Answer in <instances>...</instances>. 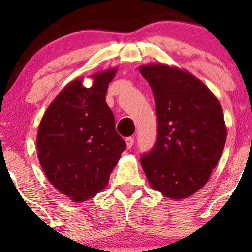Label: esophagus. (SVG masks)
Here are the masks:
<instances>
[{"label":"esophagus","mask_w":252,"mask_h":252,"mask_svg":"<svg viewBox=\"0 0 252 252\" xmlns=\"http://www.w3.org/2000/svg\"><path fill=\"white\" fill-rule=\"evenodd\" d=\"M134 142H135L134 137H126V147H128V148H131V147L134 146Z\"/></svg>","instance_id":"esophagus-1"}]
</instances>
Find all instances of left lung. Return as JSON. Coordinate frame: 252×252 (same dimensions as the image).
<instances>
[{"label":"left lung","mask_w":252,"mask_h":252,"mask_svg":"<svg viewBox=\"0 0 252 252\" xmlns=\"http://www.w3.org/2000/svg\"><path fill=\"white\" fill-rule=\"evenodd\" d=\"M154 94L158 132L141 156L150 186L170 199L194 194L209 181L226 141L220 103L187 71L162 63L140 67Z\"/></svg>","instance_id":"1"}]
</instances>
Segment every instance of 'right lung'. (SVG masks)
Instances as JSON below:
<instances>
[{
  "label": "right lung",
  "mask_w": 252,
  "mask_h": 252,
  "mask_svg": "<svg viewBox=\"0 0 252 252\" xmlns=\"http://www.w3.org/2000/svg\"><path fill=\"white\" fill-rule=\"evenodd\" d=\"M116 71L94 74L91 88H84L80 79L67 84L40 122V164L51 184L74 201L91 199L106 186L126 147L105 102Z\"/></svg>",
  "instance_id": "right-lung-1"
}]
</instances>
